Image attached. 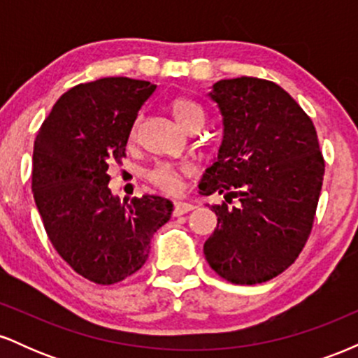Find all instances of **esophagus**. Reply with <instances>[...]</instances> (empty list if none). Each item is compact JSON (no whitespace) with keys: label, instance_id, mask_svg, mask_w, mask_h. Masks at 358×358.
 <instances>
[{"label":"esophagus","instance_id":"obj_1","mask_svg":"<svg viewBox=\"0 0 358 358\" xmlns=\"http://www.w3.org/2000/svg\"><path fill=\"white\" fill-rule=\"evenodd\" d=\"M193 208H195V207H193L192 203H185V202H175V205H173V215H175V217L185 215V213L192 212Z\"/></svg>","mask_w":358,"mask_h":358}]
</instances>
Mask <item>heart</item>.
I'll use <instances>...</instances> for the list:
<instances>
[{"instance_id":"obj_1","label":"heart","mask_w":358,"mask_h":358,"mask_svg":"<svg viewBox=\"0 0 358 358\" xmlns=\"http://www.w3.org/2000/svg\"><path fill=\"white\" fill-rule=\"evenodd\" d=\"M171 117L182 129L190 131L195 126H203L205 113L203 109L196 104L195 101L188 99V97H176L168 106ZM138 134V124L133 126L129 133V139L134 141ZM192 168L187 165H159L151 171L150 180L156 187L162 188L166 193H178L182 190V178L190 175Z\"/></svg>"}]
</instances>
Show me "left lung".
<instances>
[{"instance_id":"obj_1","label":"left lung","mask_w":358,"mask_h":358,"mask_svg":"<svg viewBox=\"0 0 358 358\" xmlns=\"http://www.w3.org/2000/svg\"><path fill=\"white\" fill-rule=\"evenodd\" d=\"M207 96L220 110L224 138L200 193L239 203L212 205L217 227L203 254L220 278L259 285L289 268L310 237L324 175L318 136L274 82L224 79Z\"/></svg>"}]
</instances>
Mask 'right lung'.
I'll return each instance as SVG.
<instances>
[{"label": "right lung", "instance_id": "add662e5", "mask_svg": "<svg viewBox=\"0 0 358 358\" xmlns=\"http://www.w3.org/2000/svg\"><path fill=\"white\" fill-rule=\"evenodd\" d=\"M156 85L129 77L79 84L60 96L35 139L31 190L48 239L82 278L114 285L143 268L173 203L156 195L121 203L109 166Z\"/></svg>", "mask_w": 358, "mask_h": 358}]
</instances>
